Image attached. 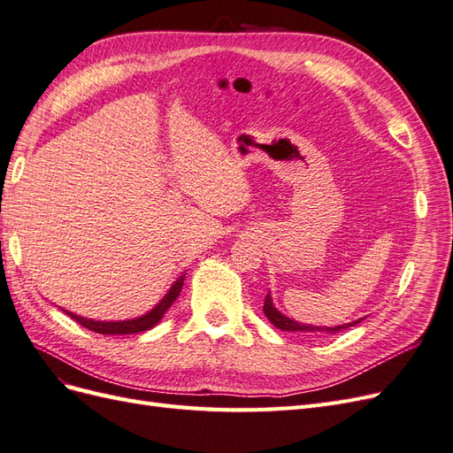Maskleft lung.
I'll return each instance as SVG.
<instances>
[{"mask_svg":"<svg viewBox=\"0 0 453 453\" xmlns=\"http://www.w3.org/2000/svg\"><path fill=\"white\" fill-rule=\"evenodd\" d=\"M263 310H265V315L266 318L270 319V323L273 325V326H278V328H281V331H291V333H326V334H336V333H340L342 328H348V326H353V325H357L359 321H353V323H346V325H338V326H313V325H300V323H296V321H293V319H289V318H285V315L281 313V311H278L276 310V306L272 304V298H270V295H266V298H265V306H263Z\"/></svg>","mask_w":453,"mask_h":453,"instance_id":"obj_1","label":"left lung"}]
</instances>
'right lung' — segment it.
Listing matches in <instances>:
<instances>
[{"mask_svg": "<svg viewBox=\"0 0 453 453\" xmlns=\"http://www.w3.org/2000/svg\"><path fill=\"white\" fill-rule=\"evenodd\" d=\"M183 280H185V276L177 280L170 287V291L166 293V296H164L160 303L149 313L142 315V318L128 319V321H94V319L81 318V315H75L72 311H65V313L70 315L72 319H75L79 325H83V326L88 328V331H94L98 334H135V333H143V331H149V328H153L164 318V313H166V310L173 304V300L180 296L181 287H183Z\"/></svg>", "mask_w": 453, "mask_h": 453, "instance_id": "right-lung-1", "label": "right lung"}]
</instances>
